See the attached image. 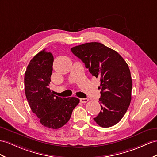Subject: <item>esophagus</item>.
Returning a JSON list of instances; mask_svg holds the SVG:
<instances>
[{
	"label": "esophagus",
	"mask_w": 157,
	"mask_h": 157,
	"mask_svg": "<svg viewBox=\"0 0 157 157\" xmlns=\"http://www.w3.org/2000/svg\"><path fill=\"white\" fill-rule=\"evenodd\" d=\"M79 101H80V102L82 103H85L88 101V99H87V98H80Z\"/></svg>",
	"instance_id": "34e87169"
}]
</instances>
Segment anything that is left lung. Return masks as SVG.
I'll return each mask as SVG.
<instances>
[{
  "mask_svg": "<svg viewBox=\"0 0 157 157\" xmlns=\"http://www.w3.org/2000/svg\"><path fill=\"white\" fill-rule=\"evenodd\" d=\"M71 50L101 82L99 101L101 109L94 121L101 127L115 125L125 114L131 101L132 83L128 64L117 52L99 42L86 43Z\"/></svg>",
  "mask_w": 157,
  "mask_h": 157,
  "instance_id": "obj_1",
  "label": "left lung"
}]
</instances>
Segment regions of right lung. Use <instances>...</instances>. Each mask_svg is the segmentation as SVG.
Wrapping results in <instances>:
<instances>
[{
	"instance_id": "add662e5",
	"label": "right lung",
	"mask_w": 157,
	"mask_h": 157,
	"mask_svg": "<svg viewBox=\"0 0 157 157\" xmlns=\"http://www.w3.org/2000/svg\"><path fill=\"white\" fill-rule=\"evenodd\" d=\"M54 57L44 49L30 60L25 75L26 97L43 126L57 129L70 120L79 103L77 98H61L50 89Z\"/></svg>"
}]
</instances>
